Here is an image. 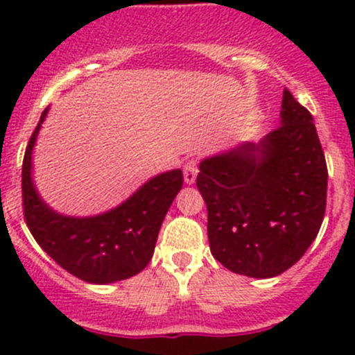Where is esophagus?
<instances>
[{
    "mask_svg": "<svg viewBox=\"0 0 355 355\" xmlns=\"http://www.w3.org/2000/svg\"><path fill=\"white\" fill-rule=\"evenodd\" d=\"M198 173H199L198 163H196L194 159L189 161V163L184 166V180H185V184H187V185L194 184L196 178H198Z\"/></svg>",
    "mask_w": 355,
    "mask_h": 355,
    "instance_id": "obj_1",
    "label": "esophagus"
}]
</instances>
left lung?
Returning <instances> with one entry per match:
<instances>
[{
	"label": "left lung",
	"instance_id": "1",
	"mask_svg": "<svg viewBox=\"0 0 355 355\" xmlns=\"http://www.w3.org/2000/svg\"><path fill=\"white\" fill-rule=\"evenodd\" d=\"M280 127L200 161L214 259L250 278H273L304 256L327 207L328 170L313 114L285 89Z\"/></svg>",
	"mask_w": 355,
	"mask_h": 355
}]
</instances>
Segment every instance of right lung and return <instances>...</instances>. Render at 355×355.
I'll return each mask as SVG.
<instances>
[{
  "label": "right lung",
  "instance_id": "add662e5",
  "mask_svg": "<svg viewBox=\"0 0 355 355\" xmlns=\"http://www.w3.org/2000/svg\"><path fill=\"white\" fill-rule=\"evenodd\" d=\"M49 106L28 141L22 168L24 214L35 242L63 270L96 285L141 273L155 254L161 223L184 185L182 170L149 178L113 209L94 216H70L53 209L32 178V155Z\"/></svg>",
  "mask_w": 355,
  "mask_h": 355
}]
</instances>
